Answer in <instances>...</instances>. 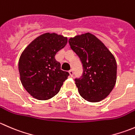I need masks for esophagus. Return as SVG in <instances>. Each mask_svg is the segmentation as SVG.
<instances>
[{
    "mask_svg": "<svg viewBox=\"0 0 135 135\" xmlns=\"http://www.w3.org/2000/svg\"><path fill=\"white\" fill-rule=\"evenodd\" d=\"M69 74H70V76H71V77H73V74H74V73H73V70H70L69 71Z\"/></svg>",
    "mask_w": 135,
    "mask_h": 135,
    "instance_id": "obj_1",
    "label": "esophagus"
}]
</instances>
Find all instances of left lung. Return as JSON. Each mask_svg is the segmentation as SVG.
Listing matches in <instances>:
<instances>
[{
  "label": "left lung",
  "instance_id": "1",
  "mask_svg": "<svg viewBox=\"0 0 135 135\" xmlns=\"http://www.w3.org/2000/svg\"><path fill=\"white\" fill-rule=\"evenodd\" d=\"M69 42L84 67L81 78L75 80L80 95L91 103L104 99L116 82L117 63L114 55L103 42L89 32L70 38Z\"/></svg>",
  "mask_w": 135,
  "mask_h": 135
}]
</instances>
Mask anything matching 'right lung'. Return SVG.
I'll return each instance as SVG.
<instances>
[{
  "label": "right lung",
  "instance_id": "add662e5",
  "mask_svg": "<svg viewBox=\"0 0 135 135\" xmlns=\"http://www.w3.org/2000/svg\"><path fill=\"white\" fill-rule=\"evenodd\" d=\"M67 37L46 32L36 37L23 51L19 59L20 80L35 99L45 100L59 93L69 73L61 69L55 55L67 43Z\"/></svg>",
  "mask_w": 135,
  "mask_h": 135
}]
</instances>
